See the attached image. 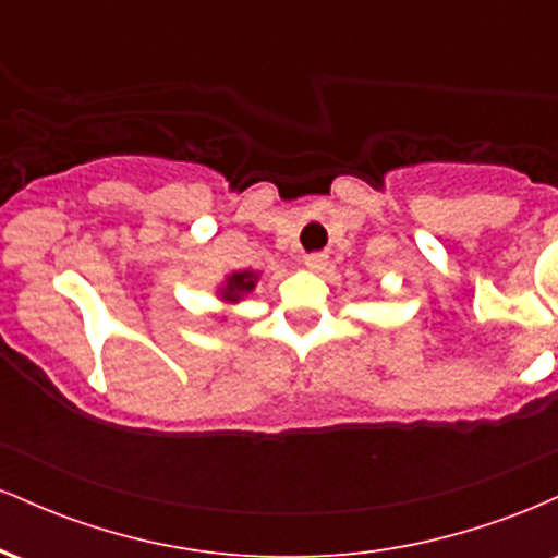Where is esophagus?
I'll return each instance as SVG.
<instances>
[{
	"label": "esophagus",
	"mask_w": 558,
	"mask_h": 558,
	"mask_svg": "<svg viewBox=\"0 0 558 558\" xmlns=\"http://www.w3.org/2000/svg\"><path fill=\"white\" fill-rule=\"evenodd\" d=\"M304 265L310 267L312 272H323L328 267V254H306Z\"/></svg>",
	"instance_id": "obj_1"
}]
</instances>
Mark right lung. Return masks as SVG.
Instances as JSON below:
<instances>
[{"instance_id": "1", "label": "right lung", "mask_w": 558, "mask_h": 558, "mask_svg": "<svg viewBox=\"0 0 558 558\" xmlns=\"http://www.w3.org/2000/svg\"><path fill=\"white\" fill-rule=\"evenodd\" d=\"M257 283H259L257 270H233L222 278L220 286H217L215 299L220 301L222 306H235L252 296Z\"/></svg>"}]
</instances>
